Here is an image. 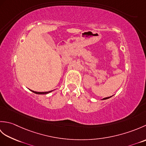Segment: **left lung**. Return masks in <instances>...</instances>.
Here are the masks:
<instances>
[{"mask_svg": "<svg viewBox=\"0 0 146 146\" xmlns=\"http://www.w3.org/2000/svg\"><path fill=\"white\" fill-rule=\"evenodd\" d=\"M111 97H106V98H103V100H106V99L109 98H110Z\"/></svg>", "mask_w": 146, "mask_h": 146, "instance_id": "obj_1", "label": "left lung"}]
</instances>
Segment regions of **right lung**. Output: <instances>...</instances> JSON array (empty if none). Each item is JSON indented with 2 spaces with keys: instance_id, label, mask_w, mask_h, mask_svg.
Here are the masks:
<instances>
[{
  "instance_id": "right-lung-1",
  "label": "right lung",
  "mask_w": 146,
  "mask_h": 146,
  "mask_svg": "<svg viewBox=\"0 0 146 146\" xmlns=\"http://www.w3.org/2000/svg\"><path fill=\"white\" fill-rule=\"evenodd\" d=\"M33 93H35V94H41V95H42V94H49V93H50V92H52V90H51V91H49V92H35V91H33V90H31Z\"/></svg>"
}]
</instances>
